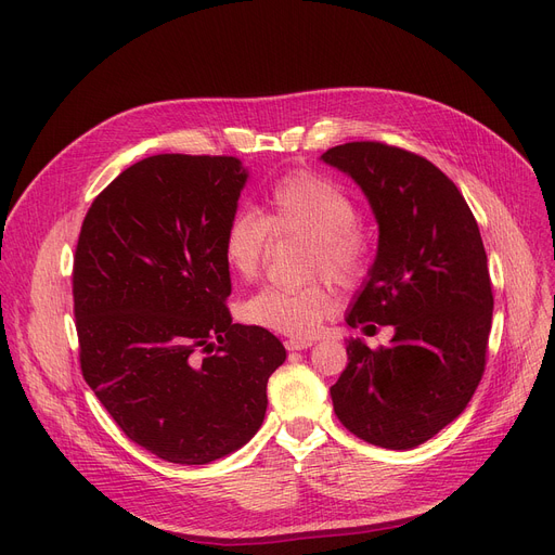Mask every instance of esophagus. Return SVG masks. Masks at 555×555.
Returning a JSON list of instances; mask_svg holds the SVG:
<instances>
[{"instance_id": "obj_1", "label": "esophagus", "mask_w": 555, "mask_h": 555, "mask_svg": "<svg viewBox=\"0 0 555 555\" xmlns=\"http://www.w3.org/2000/svg\"><path fill=\"white\" fill-rule=\"evenodd\" d=\"M312 346V339H301V337H289L285 341V348L287 351H306V348Z\"/></svg>"}]
</instances>
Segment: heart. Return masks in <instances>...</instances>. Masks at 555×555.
I'll return each instance as SVG.
<instances>
[{
  "instance_id": "obj_1",
  "label": "heart",
  "mask_w": 555,
  "mask_h": 555,
  "mask_svg": "<svg viewBox=\"0 0 555 555\" xmlns=\"http://www.w3.org/2000/svg\"><path fill=\"white\" fill-rule=\"evenodd\" d=\"M356 202L339 184L312 170H293L270 186L266 214H231L222 233L229 270L256 281L266 268L274 238L310 241L306 274H324L339 287L360 285L373 266L371 231L360 222ZM335 310V297L322 281L297 287H266L249 297L241 314L247 324L289 337H310Z\"/></svg>"
}]
</instances>
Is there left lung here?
Wrapping results in <instances>:
<instances>
[{"label": "left lung", "instance_id": "1", "mask_svg": "<svg viewBox=\"0 0 555 555\" xmlns=\"http://www.w3.org/2000/svg\"><path fill=\"white\" fill-rule=\"evenodd\" d=\"M322 159L362 186L380 224L346 322L396 328L389 346L348 341L333 410L358 439L412 450L468 406L486 369L492 287L479 224L448 175L412 151L351 141Z\"/></svg>", "mask_w": 555, "mask_h": 555}]
</instances>
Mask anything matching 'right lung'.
<instances>
[{
    "label": "right lung",
    "instance_id": "1",
    "mask_svg": "<svg viewBox=\"0 0 555 555\" xmlns=\"http://www.w3.org/2000/svg\"><path fill=\"white\" fill-rule=\"evenodd\" d=\"M247 172L236 157L166 153L112 180L74 254L85 383L128 439L204 465L245 446L268 410L285 348L231 322L222 233Z\"/></svg>",
    "mask_w": 555,
    "mask_h": 555
}]
</instances>
